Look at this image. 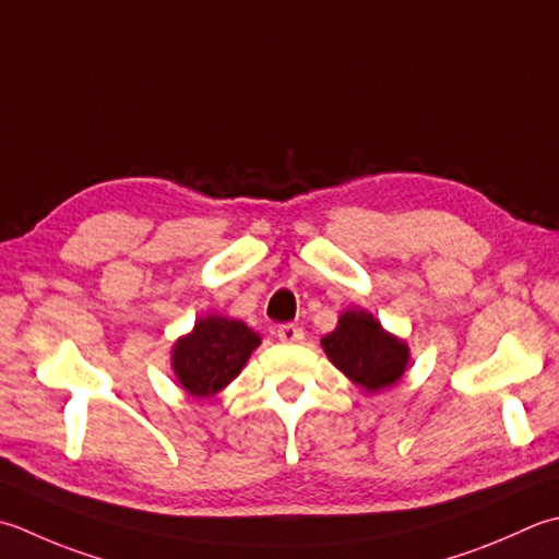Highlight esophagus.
Listing matches in <instances>:
<instances>
[{
	"mask_svg": "<svg viewBox=\"0 0 559 559\" xmlns=\"http://www.w3.org/2000/svg\"><path fill=\"white\" fill-rule=\"evenodd\" d=\"M276 336L286 344H298V342H302L305 332H302V326H298V324H281L276 330Z\"/></svg>",
	"mask_w": 559,
	"mask_h": 559,
	"instance_id": "esophagus-1",
	"label": "esophagus"
}]
</instances>
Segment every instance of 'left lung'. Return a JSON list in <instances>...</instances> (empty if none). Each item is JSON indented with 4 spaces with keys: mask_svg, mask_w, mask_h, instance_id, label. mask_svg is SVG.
Returning a JSON list of instances; mask_svg holds the SVG:
<instances>
[{
    "mask_svg": "<svg viewBox=\"0 0 559 559\" xmlns=\"http://www.w3.org/2000/svg\"><path fill=\"white\" fill-rule=\"evenodd\" d=\"M332 364L368 392L395 385L407 368L409 352L364 310H348L338 326L322 338Z\"/></svg>",
    "mask_w": 559,
    "mask_h": 559,
    "instance_id": "obj_1",
    "label": "left lung"
}]
</instances>
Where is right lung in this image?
Wrapping results in <instances>:
<instances>
[{"mask_svg":"<svg viewBox=\"0 0 559 559\" xmlns=\"http://www.w3.org/2000/svg\"><path fill=\"white\" fill-rule=\"evenodd\" d=\"M259 342L242 322L205 317L174 346V373L191 395L211 397L239 376Z\"/></svg>","mask_w":559,"mask_h":559,"instance_id":"right-lung-1","label":"right lung"}]
</instances>
